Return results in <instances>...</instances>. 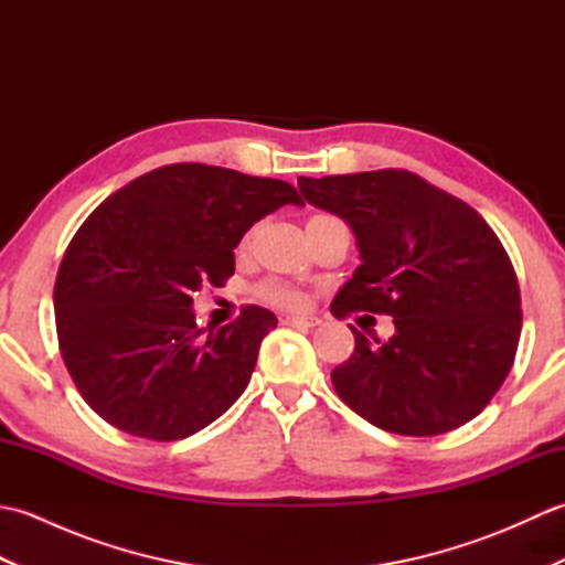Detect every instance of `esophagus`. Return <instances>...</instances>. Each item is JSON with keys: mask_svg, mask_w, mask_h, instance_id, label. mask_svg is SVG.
<instances>
[{"mask_svg": "<svg viewBox=\"0 0 565 565\" xmlns=\"http://www.w3.org/2000/svg\"><path fill=\"white\" fill-rule=\"evenodd\" d=\"M284 322H286V326H296V328H316V326H320V318H316V316H286Z\"/></svg>", "mask_w": 565, "mask_h": 565, "instance_id": "obj_1", "label": "esophagus"}]
</instances>
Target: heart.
Wrapping results in <instances>:
<instances>
[{"instance_id": "heart-1", "label": "heart", "mask_w": 565, "mask_h": 565, "mask_svg": "<svg viewBox=\"0 0 565 565\" xmlns=\"http://www.w3.org/2000/svg\"><path fill=\"white\" fill-rule=\"evenodd\" d=\"M247 243V239H245ZM257 296L264 303L269 306H279V308H298L306 303V294L301 289H296L291 284L284 281H264L257 286Z\"/></svg>"}]
</instances>
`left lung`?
<instances>
[{
    "label": "left lung",
    "mask_w": 565,
    "mask_h": 565,
    "mask_svg": "<svg viewBox=\"0 0 565 565\" xmlns=\"http://www.w3.org/2000/svg\"><path fill=\"white\" fill-rule=\"evenodd\" d=\"M318 209L356 235L359 264L334 318L391 316V340L354 326L332 386L393 435L435 437L473 419L508 379L522 332L518 274L483 215L407 170L301 177Z\"/></svg>",
    "instance_id": "obj_1"
}]
</instances>
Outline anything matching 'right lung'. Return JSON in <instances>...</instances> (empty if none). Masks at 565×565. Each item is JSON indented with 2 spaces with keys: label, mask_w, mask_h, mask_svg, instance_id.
<instances>
[{
  "label": "right lung",
  "mask_w": 565,
  "mask_h": 565,
  "mask_svg": "<svg viewBox=\"0 0 565 565\" xmlns=\"http://www.w3.org/2000/svg\"><path fill=\"white\" fill-rule=\"evenodd\" d=\"M284 203L281 179L164 164L94 209L60 262L53 303L63 362L94 413L126 435L174 441L218 419L249 383L267 308L203 334L191 294L223 286L239 237Z\"/></svg>",
  "instance_id": "add662e5"
}]
</instances>
